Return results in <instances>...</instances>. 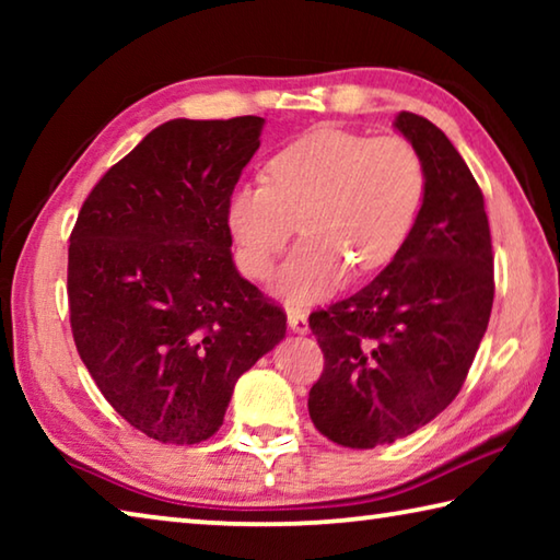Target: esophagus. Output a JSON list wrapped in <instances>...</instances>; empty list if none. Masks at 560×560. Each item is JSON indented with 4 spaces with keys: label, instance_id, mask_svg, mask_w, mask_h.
<instances>
[{
    "label": "esophagus",
    "instance_id": "obj_1",
    "mask_svg": "<svg viewBox=\"0 0 560 560\" xmlns=\"http://www.w3.org/2000/svg\"><path fill=\"white\" fill-rule=\"evenodd\" d=\"M289 328L293 330V334H308V318L303 311H289Z\"/></svg>",
    "mask_w": 560,
    "mask_h": 560
}]
</instances>
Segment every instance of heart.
Listing matches in <instances>:
<instances>
[{
  "instance_id": "obj_1",
  "label": "heart",
  "mask_w": 560,
  "mask_h": 560,
  "mask_svg": "<svg viewBox=\"0 0 560 560\" xmlns=\"http://www.w3.org/2000/svg\"><path fill=\"white\" fill-rule=\"evenodd\" d=\"M428 175L410 140L320 128L283 148L267 183H242L226 202L236 257L252 279H267L291 236L306 234L279 273L291 303L318 301L350 269L390 264L420 217Z\"/></svg>"
}]
</instances>
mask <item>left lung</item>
Listing matches in <instances>:
<instances>
[{
	"label": "left lung",
	"instance_id": "left-lung-1",
	"mask_svg": "<svg viewBox=\"0 0 560 560\" xmlns=\"http://www.w3.org/2000/svg\"><path fill=\"white\" fill-rule=\"evenodd\" d=\"M395 128L428 175L410 240L368 287L308 318L326 360L308 415L324 438L350 450L402 440L457 397L494 303L477 179L428 118L402 110Z\"/></svg>",
	"mask_w": 560,
	"mask_h": 560
}]
</instances>
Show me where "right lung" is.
Returning <instances> with one entry per match:
<instances>
[{
    "label": "right lung",
    "mask_w": 560,
    "mask_h": 560,
    "mask_svg": "<svg viewBox=\"0 0 560 560\" xmlns=\"http://www.w3.org/2000/svg\"><path fill=\"white\" fill-rule=\"evenodd\" d=\"M264 118H175L113 165L69 244L75 350L122 420L165 444L222 428L240 375L287 314L232 261L226 202Z\"/></svg>",
    "instance_id": "obj_1"
}]
</instances>
